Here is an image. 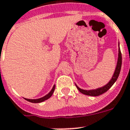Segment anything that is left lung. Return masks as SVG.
<instances>
[{"mask_svg": "<svg viewBox=\"0 0 130 130\" xmlns=\"http://www.w3.org/2000/svg\"><path fill=\"white\" fill-rule=\"evenodd\" d=\"M122 66V54L120 52V44L118 43V60H117V63L116 68H115V73H114L113 75H112V78L110 79V80L107 83L106 85L103 86V87L95 89V90H83V89L80 88L76 84V88L78 90H79V92H81L82 93L86 95H90V96H98L106 92L109 88H110V87L112 86L115 82L117 81V78H118V76H119L120 72V69H121Z\"/></svg>", "mask_w": 130, "mask_h": 130, "instance_id": "obj_1", "label": "left lung"}]
</instances>
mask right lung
<instances>
[{"label": "right lung", "mask_w": 130, "mask_h": 130, "mask_svg": "<svg viewBox=\"0 0 130 130\" xmlns=\"http://www.w3.org/2000/svg\"><path fill=\"white\" fill-rule=\"evenodd\" d=\"M55 87H56V86H55V84H54V86H53V88H52V89L51 90V91H50V92L48 94L46 95L45 96L42 97V98H39V99H26V98H25V100H27V101H29V102L34 103H41V102H42V101H44L45 100H47V99H49V98H50L52 95L53 93H54V90H55Z\"/></svg>", "instance_id": "1"}]
</instances>
